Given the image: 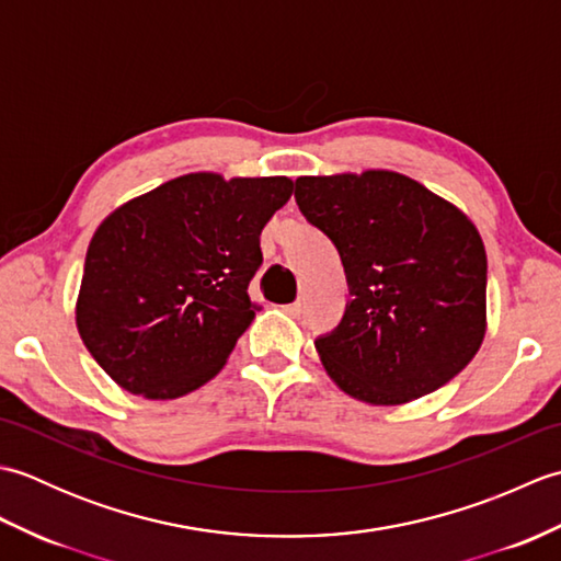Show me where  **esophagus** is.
<instances>
[{
  "instance_id": "1",
  "label": "esophagus",
  "mask_w": 561,
  "mask_h": 561,
  "mask_svg": "<svg viewBox=\"0 0 561 561\" xmlns=\"http://www.w3.org/2000/svg\"><path fill=\"white\" fill-rule=\"evenodd\" d=\"M282 311L287 313V316H301V301H294V304H287V306H282Z\"/></svg>"
}]
</instances>
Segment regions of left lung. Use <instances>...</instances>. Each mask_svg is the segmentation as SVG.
Segmentation results:
<instances>
[{
  "instance_id": "obj_1",
  "label": "left lung",
  "mask_w": 561,
  "mask_h": 561,
  "mask_svg": "<svg viewBox=\"0 0 561 561\" xmlns=\"http://www.w3.org/2000/svg\"><path fill=\"white\" fill-rule=\"evenodd\" d=\"M296 205L335 243L350 304L316 340L330 378L371 404L434 392L478 354L486 253L474 224L392 171L296 178Z\"/></svg>"
}]
</instances>
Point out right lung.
Returning a JSON list of instances; mask_svg holds the SVG:
<instances>
[{
    "label": "right lung",
    "mask_w": 561,
    "mask_h": 561,
    "mask_svg": "<svg viewBox=\"0 0 561 561\" xmlns=\"http://www.w3.org/2000/svg\"><path fill=\"white\" fill-rule=\"evenodd\" d=\"M284 175L190 173L117 207L93 233L77 328L117 386L173 400L221 371L257 306L260 233L291 197Z\"/></svg>",
    "instance_id": "right-lung-1"
}]
</instances>
